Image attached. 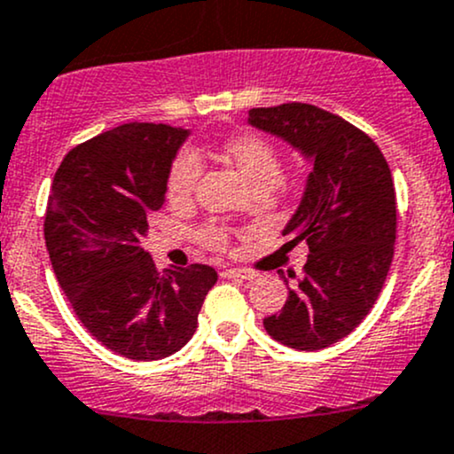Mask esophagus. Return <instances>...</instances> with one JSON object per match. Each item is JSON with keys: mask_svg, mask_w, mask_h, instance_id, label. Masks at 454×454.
Listing matches in <instances>:
<instances>
[{"mask_svg": "<svg viewBox=\"0 0 454 454\" xmlns=\"http://www.w3.org/2000/svg\"><path fill=\"white\" fill-rule=\"evenodd\" d=\"M222 277L244 278V281H253V278H256V272H253V270H241V268H226L222 272Z\"/></svg>", "mask_w": 454, "mask_h": 454, "instance_id": "esophagus-1", "label": "esophagus"}]
</instances>
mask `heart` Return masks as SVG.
<instances>
[{"instance_id": "heart-1", "label": "heart", "mask_w": 454, "mask_h": 454, "mask_svg": "<svg viewBox=\"0 0 454 454\" xmlns=\"http://www.w3.org/2000/svg\"><path fill=\"white\" fill-rule=\"evenodd\" d=\"M226 153L250 186L256 184V182H274L277 184L278 177H281V160H278L277 151L259 136L244 134L228 140ZM200 173V155L193 149L180 151L173 160L171 171H168V198L176 201L189 200L193 195L195 184H198ZM201 237H204L210 248L222 250L228 246V232L222 226H208Z\"/></svg>"}]
</instances>
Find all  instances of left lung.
<instances>
[{"instance_id":"8db88e82","label":"left lung","mask_w":454,"mask_h":454,"mask_svg":"<svg viewBox=\"0 0 454 454\" xmlns=\"http://www.w3.org/2000/svg\"><path fill=\"white\" fill-rule=\"evenodd\" d=\"M248 125L312 164L299 208L283 228L287 244L309 246L308 263L263 327L292 349H325L363 323L387 281L397 223L391 168L364 131L314 105L250 109Z\"/></svg>"}]
</instances>
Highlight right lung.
I'll return each instance as SVG.
<instances>
[{"instance_id": "1", "label": "right lung", "mask_w": 454, "mask_h": 454, "mask_svg": "<svg viewBox=\"0 0 454 454\" xmlns=\"http://www.w3.org/2000/svg\"><path fill=\"white\" fill-rule=\"evenodd\" d=\"M189 136L171 125H121L74 146L52 182L43 232L59 286L87 332L131 360L180 351L217 281L201 263L158 272L140 246Z\"/></svg>"}]
</instances>
